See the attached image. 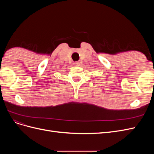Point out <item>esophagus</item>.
Listing matches in <instances>:
<instances>
[{
  "instance_id": "1",
  "label": "esophagus",
  "mask_w": 154,
  "mask_h": 154,
  "mask_svg": "<svg viewBox=\"0 0 154 154\" xmlns=\"http://www.w3.org/2000/svg\"><path fill=\"white\" fill-rule=\"evenodd\" d=\"M73 65L74 66H79L80 65V63L79 62H74L73 63Z\"/></svg>"
}]
</instances>
